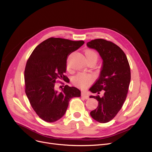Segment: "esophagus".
Segmentation results:
<instances>
[{
  "instance_id": "1",
  "label": "esophagus",
  "mask_w": 152,
  "mask_h": 152,
  "mask_svg": "<svg viewBox=\"0 0 152 152\" xmlns=\"http://www.w3.org/2000/svg\"><path fill=\"white\" fill-rule=\"evenodd\" d=\"M81 96L83 97L84 98H85L86 99H89V96H88V94H87L86 92H82L81 93Z\"/></svg>"
}]
</instances>
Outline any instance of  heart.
<instances>
[{
  "mask_svg": "<svg viewBox=\"0 0 152 152\" xmlns=\"http://www.w3.org/2000/svg\"><path fill=\"white\" fill-rule=\"evenodd\" d=\"M85 57L87 61L93 59L96 61H97L98 55L94 50L91 49L86 50L85 53ZM93 80V78L90 74H87L84 73H79L73 78V82L75 85L80 87H86L87 85L91 83Z\"/></svg>",
  "mask_w": 152,
  "mask_h": 152,
  "instance_id": "heart-1",
  "label": "heart"
}]
</instances>
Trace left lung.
I'll return each instance as SVG.
<instances>
[{"label": "left lung", "instance_id": "left-lung-1", "mask_svg": "<svg viewBox=\"0 0 152 152\" xmlns=\"http://www.w3.org/2000/svg\"><path fill=\"white\" fill-rule=\"evenodd\" d=\"M87 46L97 50L103 59L98 79L89 91L99 94L103 90L104 94L102 97L90 96L98 102L97 108L90 115L95 121L107 123L115 117L126 99L131 81L130 66L123 50L110 41L95 39L87 42Z\"/></svg>", "mask_w": 152, "mask_h": 152}]
</instances>
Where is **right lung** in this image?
<instances>
[{"mask_svg":"<svg viewBox=\"0 0 152 152\" xmlns=\"http://www.w3.org/2000/svg\"><path fill=\"white\" fill-rule=\"evenodd\" d=\"M84 44L83 40L49 38L35 48L27 61L25 93L31 107L43 121H58L65 115L70 100L80 96L79 89L68 85L58 92L55 83L59 79L68 82V78L64 75L68 56Z\"/></svg>","mask_w":152,"mask_h":152,"instance_id":"1","label":"right lung"}]
</instances>
